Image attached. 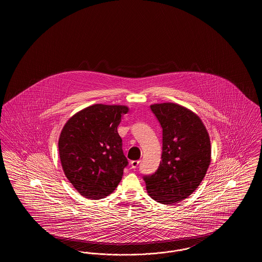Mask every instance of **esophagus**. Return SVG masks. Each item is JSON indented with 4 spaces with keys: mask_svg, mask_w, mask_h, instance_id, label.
Returning <instances> with one entry per match:
<instances>
[{
    "mask_svg": "<svg viewBox=\"0 0 262 262\" xmlns=\"http://www.w3.org/2000/svg\"><path fill=\"white\" fill-rule=\"evenodd\" d=\"M140 163V161L139 160H134V161H132L130 162V166H132V168L133 169H137V166H138V164Z\"/></svg>",
    "mask_w": 262,
    "mask_h": 262,
    "instance_id": "34e87169",
    "label": "esophagus"
}]
</instances>
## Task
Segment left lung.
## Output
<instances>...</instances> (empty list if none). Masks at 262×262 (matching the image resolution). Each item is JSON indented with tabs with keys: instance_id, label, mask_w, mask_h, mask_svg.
<instances>
[{
	"instance_id": "1",
	"label": "left lung",
	"mask_w": 262,
	"mask_h": 262,
	"mask_svg": "<svg viewBox=\"0 0 262 262\" xmlns=\"http://www.w3.org/2000/svg\"><path fill=\"white\" fill-rule=\"evenodd\" d=\"M163 128L162 160L154 174L144 176L150 198L174 204L200 185L211 162L208 132L200 117L176 103L150 106Z\"/></svg>"
}]
</instances>
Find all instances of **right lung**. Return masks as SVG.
<instances>
[{"label":"right lung","mask_w":262,"mask_h":262,"mask_svg":"<svg viewBox=\"0 0 262 262\" xmlns=\"http://www.w3.org/2000/svg\"><path fill=\"white\" fill-rule=\"evenodd\" d=\"M125 105L94 104L71 117L59 138L62 170L83 198L101 200L118 187L127 160L118 134Z\"/></svg>","instance_id":"add662e5"}]
</instances>
